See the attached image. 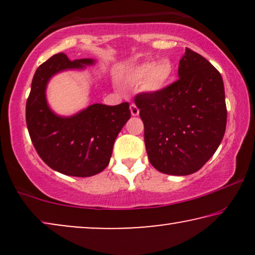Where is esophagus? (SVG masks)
Wrapping results in <instances>:
<instances>
[{
	"instance_id": "1",
	"label": "esophagus",
	"mask_w": 255,
	"mask_h": 255,
	"mask_svg": "<svg viewBox=\"0 0 255 255\" xmlns=\"http://www.w3.org/2000/svg\"><path fill=\"white\" fill-rule=\"evenodd\" d=\"M130 111H131L132 116H138V115H139V109L137 108V106H135V104H131Z\"/></svg>"
}]
</instances>
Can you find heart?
<instances>
[{"label": "heart", "instance_id": "1", "mask_svg": "<svg viewBox=\"0 0 255 255\" xmlns=\"http://www.w3.org/2000/svg\"><path fill=\"white\" fill-rule=\"evenodd\" d=\"M131 82L140 83L148 93H159L170 85L174 78V66L168 59L145 60L132 66L128 72Z\"/></svg>", "mask_w": 255, "mask_h": 255}]
</instances>
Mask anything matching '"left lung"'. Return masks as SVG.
<instances>
[{
  "instance_id": "left-lung-1",
  "label": "left lung",
  "mask_w": 255,
  "mask_h": 255,
  "mask_svg": "<svg viewBox=\"0 0 255 255\" xmlns=\"http://www.w3.org/2000/svg\"><path fill=\"white\" fill-rule=\"evenodd\" d=\"M144 122L148 160L159 172L184 176L215 154L226 128L221 73L201 54L186 48L179 80L159 93L135 96Z\"/></svg>"
}]
</instances>
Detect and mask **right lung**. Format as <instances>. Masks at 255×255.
Listing matches in <instances>:
<instances>
[{
    "instance_id": "add662e5",
    "label": "right lung",
    "mask_w": 255,
    "mask_h": 255,
    "mask_svg": "<svg viewBox=\"0 0 255 255\" xmlns=\"http://www.w3.org/2000/svg\"><path fill=\"white\" fill-rule=\"evenodd\" d=\"M95 59L69 60L58 53L37 68L26 101V125L32 144L48 167L65 175L88 177L109 165L114 142L131 113L128 103H95L72 116H60L47 103L52 76L65 71H82Z\"/></svg>"
}]
</instances>
